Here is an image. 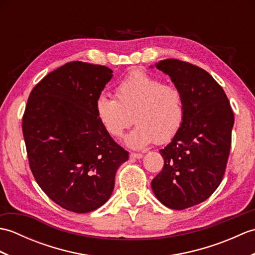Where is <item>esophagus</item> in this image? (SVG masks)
<instances>
[{
  "instance_id": "esophagus-1",
  "label": "esophagus",
  "mask_w": 255,
  "mask_h": 255,
  "mask_svg": "<svg viewBox=\"0 0 255 255\" xmlns=\"http://www.w3.org/2000/svg\"><path fill=\"white\" fill-rule=\"evenodd\" d=\"M130 158L133 159H142L143 158V154L142 153H130Z\"/></svg>"
}]
</instances>
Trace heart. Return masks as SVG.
Masks as SVG:
<instances>
[{"instance_id":"b5f03b06","label":"heart","mask_w":255,"mask_h":255,"mask_svg":"<svg viewBox=\"0 0 255 255\" xmlns=\"http://www.w3.org/2000/svg\"><path fill=\"white\" fill-rule=\"evenodd\" d=\"M115 96L101 94L95 102V113L104 130L112 137H122L130 149L141 150L152 143H165L180 130L185 113L182 90L142 71H133L115 88Z\"/></svg>"}]
</instances>
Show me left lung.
<instances>
[{
  "instance_id": "8db88e82",
  "label": "left lung",
  "mask_w": 255,
  "mask_h": 255,
  "mask_svg": "<svg viewBox=\"0 0 255 255\" xmlns=\"http://www.w3.org/2000/svg\"><path fill=\"white\" fill-rule=\"evenodd\" d=\"M154 67L182 90L185 113L180 130L159 151L164 165L151 187L166 207L182 210L204 202L221 183L235 116L225 91L205 70L176 59Z\"/></svg>"
}]
</instances>
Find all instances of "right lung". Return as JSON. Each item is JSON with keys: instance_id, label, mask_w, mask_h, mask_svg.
Here are the masks:
<instances>
[{"instance_id": "add662e5", "label": "right lung", "mask_w": 255, "mask_h": 255, "mask_svg": "<svg viewBox=\"0 0 255 255\" xmlns=\"http://www.w3.org/2000/svg\"><path fill=\"white\" fill-rule=\"evenodd\" d=\"M112 78L107 67L69 62L47 74L27 101L23 134L30 170L47 196L73 213L104 205L118 167L128 160L95 113Z\"/></svg>"}]
</instances>
